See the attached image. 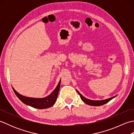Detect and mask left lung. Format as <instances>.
I'll return each instance as SVG.
<instances>
[{"label":"left lung","instance_id":"1","mask_svg":"<svg viewBox=\"0 0 134 134\" xmlns=\"http://www.w3.org/2000/svg\"><path fill=\"white\" fill-rule=\"evenodd\" d=\"M76 92H77V93L79 94V95L80 96V97L82 100L83 101L85 104L91 105V106H100V105L105 104L116 97V96L112 97L109 98L108 99H104V100H91V99H89L86 98H85V97L82 96L77 90H76Z\"/></svg>","mask_w":134,"mask_h":134}]
</instances>
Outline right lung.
Here are the masks:
<instances>
[{
    "label": "right lung",
    "mask_w": 134,
    "mask_h": 134,
    "mask_svg": "<svg viewBox=\"0 0 134 134\" xmlns=\"http://www.w3.org/2000/svg\"><path fill=\"white\" fill-rule=\"evenodd\" d=\"M61 80H60L58 86L56 89L54 90L50 95L46 97L42 98H30L27 97H25L20 94L13 87L14 93L16 94L20 100H21L25 104L29 105V106L37 108V109H46V108H50L55 104L58 98L59 91L60 86Z\"/></svg>",
    "instance_id": "obj_1"
}]
</instances>
